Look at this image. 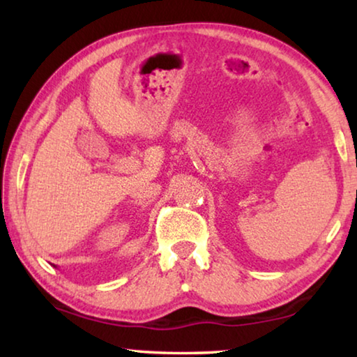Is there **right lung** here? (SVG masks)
Segmentation results:
<instances>
[{"label": "right lung", "mask_w": 357, "mask_h": 357, "mask_svg": "<svg viewBox=\"0 0 357 357\" xmlns=\"http://www.w3.org/2000/svg\"><path fill=\"white\" fill-rule=\"evenodd\" d=\"M52 266H53V268H56V266H55V264H52Z\"/></svg>", "instance_id": "1"}]
</instances>
